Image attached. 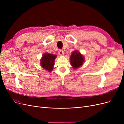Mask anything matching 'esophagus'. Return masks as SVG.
<instances>
[{
    "instance_id": "34e87169",
    "label": "esophagus",
    "mask_w": 124,
    "mask_h": 124,
    "mask_svg": "<svg viewBox=\"0 0 124 124\" xmlns=\"http://www.w3.org/2000/svg\"><path fill=\"white\" fill-rule=\"evenodd\" d=\"M58 53L60 55H63V54H64V52H63V51L62 50H60L58 52Z\"/></svg>"
}]
</instances>
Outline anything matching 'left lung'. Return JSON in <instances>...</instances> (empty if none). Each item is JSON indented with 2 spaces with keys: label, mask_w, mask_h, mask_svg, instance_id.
Listing matches in <instances>:
<instances>
[{
  "label": "left lung",
  "mask_w": 124,
  "mask_h": 124,
  "mask_svg": "<svg viewBox=\"0 0 124 124\" xmlns=\"http://www.w3.org/2000/svg\"><path fill=\"white\" fill-rule=\"evenodd\" d=\"M84 59L83 56L81 55L80 52L74 51L70 56L71 65L73 68L77 69L83 65Z\"/></svg>",
  "instance_id": "1"
}]
</instances>
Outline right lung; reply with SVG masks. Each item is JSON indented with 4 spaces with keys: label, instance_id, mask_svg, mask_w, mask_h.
<instances>
[{
    "label": "right lung",
    "instance_id": "add662e5",
    "mask_svg": "<svg viewBox=\"0 0 124 124\" xmlns=\"http://www.w3.org/2000/svg\"><path fill=\"white\" fill-rule=\"evenodd\" d=\"M56 57V55L54 54H48L47 53L44 54L40 62L41 66L44 69L50 72L53 68L54 61Z\"/></svg>",
    "mask_w": 124,
    "mask_h": 124
}]
</instances>
